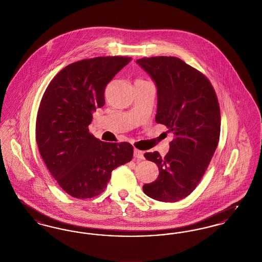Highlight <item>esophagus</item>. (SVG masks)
Masks as SVG:
<instances>
[{
  "instance_id": "1",
  "label": "esophagus",
  "mask_w": 262,
  "mask_h": 262,
  "mask_svg": "<svg viewBox=\"0 0 262 262\" xmlns=\"http://www.w3.org/2000/svg\"><path fill=\"white\" fill-rule=\"evenodd\" d=\"M134 157L137 158V159H139V160H142L144 158L143 157V152L140 151V150L135 149V151H134Z\"/></svg>"
}]
</instances>
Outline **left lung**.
<instances>
[{"instance_id": "obj_1", "label": "left lung", "mask_w": 262, "mask_h": 262, "mask_svg": "<svg viewBox=\"0 0 262 262\" xmlns=\"http://www.w3.org/2000/svg\"><path fill=\"white\" fill-rule=\"evenodd\" d=\"M137 63L157 88L156 123L174 137L165 157L157 151L144 154L157 165L159 176L142 188L153 200L176 202L193 191L217 148L219 103L207 77L179 58H142Z\"/></svg>"}]
</instances>
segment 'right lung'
I'll use <instances>...</instances> for the list:
<instances>
[{
    "label": "right lung",
    "instance_id": "right-lung-1",
    "mask_svg": "<svg viewBox=\"0 0 262 262\" xmlns=\"http://www.w3.org/2000/svg\"><path fill=\"white\" fill-rule=\"evenodd\" d=\"M130 61L115 56L71 63L44 92L36 120L39 152L60 187L75 199L99 195L113 170L133 159L132 144L101 141L88 129L92 113L105 104L107 84Z\"/></svg>",
    "mask_w": 262,
    "mask_h": 262
}]
</instances>
